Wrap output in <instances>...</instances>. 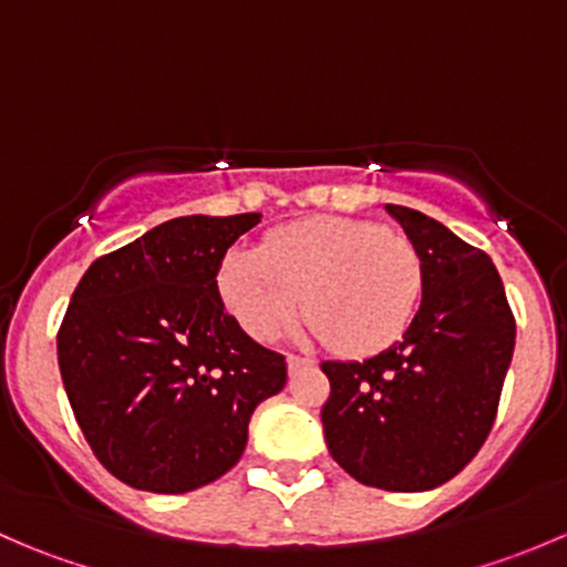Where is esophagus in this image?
<instances>
[{
	"label": "esophagus",
	"instance_id": "1",
	"mask_svg": "<svg viewBox=\"0 0 567 567\" xmlns=\"http://www.w3.org/2000/svg\"><path fill=\"white\" fill-rule=\"evenodd\" d=\"M310 364H312V359L299 357V353H288V370H290V373H293V370H299V368H310Z\"/></svg>",
	"mask_w": 567,
	"mask_h": 567
}]
</instances>
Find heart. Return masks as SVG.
<instances>
[{"label":"heart","instance_id":"1","mask_svg":"<svg viewBox=\"0 0 567 567\" xmlns=\"http://www.w3.org/2000/svg\"><path fill=\"white\" fill-rule=\"evenodd\" d=\"M227 312L271 340L301 312L340 353H373L403 334L422 290V257L405 233L312 216L227 251L216 271Z\"/></svg>","mask_w":567,"mask_h":567}]
</instances>
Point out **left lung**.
<instances>
[{"label":"left lung","instance_id":"obj_1","mask_svg":"<svg viewBox=\"0 0 567 567\" xmlns=\"http://www.w3.org/2000/svg\"><path fill=\"white\" fill-rule=\"evenodd\" d=\"M422 257V305L364 362H323L331 458L384 491H427L461 472L494 427L516 318L483 249L420 210L386 205Z\"/></svg>","mask_w":567,"mask_h":567}]
</instances>
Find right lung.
<instances>
[{
	"label": "right lung",
	"instance_id": "1",
	"mask_svg": "<svg viewBox=\"0 0 567 567\" xmlns=\"http://www.w3.org/2000/svg\"><path fill=\"white\" fill-rule=\"evenodd\" d=\"M260 214L177 216L101 255L56 331L73 416L101 466L153 494H186L241 461L257 403L288 364L227 316L216 271Z\"/></svg>",
	"mask_w": 567,
	"mask_h": 567
}]
</instances>
